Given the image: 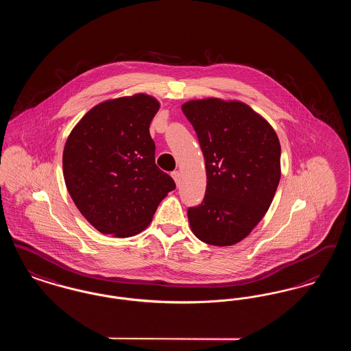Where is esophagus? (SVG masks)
Instances as JSON below:
<instances>
[{"mask_svg": "<svg viewBox=\"0 0 351 351\" xmlns=\"http://www.w3.org/2000/svg\"><path fill=\"white\" fill-rule=\"evenodd\" d=\"M171 176H172V178H173V180H175V183L178 184V185H179V184H180V178H182V173H180V172H179V171H173V172H172V173H171Z\"/></svg>", "mask_w": 351, "mask_h": 351, "instance_id": "esophagus-1", "label": "esophagus"}]
</instances>
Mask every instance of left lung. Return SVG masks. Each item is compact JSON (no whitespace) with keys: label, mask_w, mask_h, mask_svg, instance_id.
I'll return each mask as SVG.
<instances>
[{"label":"left lung","mask_w":351,"mask_h":351,"mask_svg":"<svg viewBox=\"0 0 351 351\" xmlns=\"http://www.w3.org/2000/svg\"><path fill=\"white\" fill-rule=\"evenodd\" d=\"M206 168L200 205L188 209L193 234L232 246L265 217L280 180V142L267 121L239 101L192 100L182 106Z\"/></svg>","instance_id":"8db88e82"}]
</instances>
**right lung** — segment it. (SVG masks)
Wrapping results in <instances>:
<instances>
[{"mask_svg": "<svg viewBox=\"0 0 351 351\" xmlns=\"http://www.w3.org/2000/svg\"><path fill=\"white\" fill-rule=\"evenodd\" d=\"M159 106L143 93L104 101L68 136L64 182L80 213L100 233L119 238L141 233L176 188L155 165L149 129Z\"/></svg>", "mask_w": 351, "mask_h": 351, "instance_id": "right-lung-1", "label": "right lung"}]
</instances>
